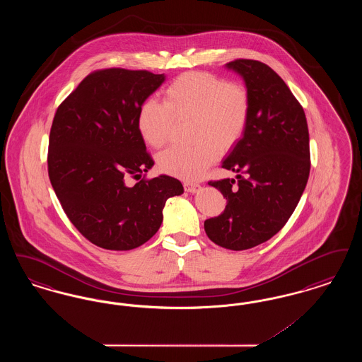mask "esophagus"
I'll return each mask as SVG.
<instances>
[{
  "label": "esophagus",
  "mask_w": 362,
  "mask_h": 362,
  "mask_svg": "<svg viewBox=\"0 0 362 362\" xmlns=\"http://www.w3.org/2000/svg\"><path fill=\"white\" fill-rule=\"evenodd\" d=\"M185 189L189 192V194H195V192H198L199 189H201V186L199 185H197V183H189V182H186L185 185Z\"/></svg>",
  "instance_id": "34e87169"
}]
</instances>
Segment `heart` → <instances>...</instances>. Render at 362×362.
<instances>
[{
    "label": "heart",
    "mask_w": 362,
    "mask_h": 362,
    "mask_svg": "<svg viewBox=\"0 0 362 362\" xmlns=\"http://www.w3.org/2000/svg\"><path fill=\"white\" fill-rule=\"evenodd\" d=\"M251 112L248 89L238 83L204 73L189 71L164 90V102L146 99L138 110L137 127L152 148L163 146L173 133L175 117L194 118V146H173L158 156L163 173L186 180L199 179L243 137Z\"/></svg>",
    "instance_id": "heart-1"
}]
</instances>
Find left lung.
I'll return each instance as SVG.
<instances>
[{"instance_id": "8db88e82", "label": "left lung", "mask_w": 362, "mask_h": 362, "mask_svg": "<svg viewBox=\"0 0 362 362\" xmlns=\"http://www.w3.org/2000/svg\"><path fill=\"white\" fill-rule=\"evenodd\" d=\"M243 78L251 112L223 168L235 179L209 182L226 199L224 213L205 221L207 238L243 251L272 239L286 224L310 176V133L303 107L274 70L252 59L225 65Z\"/></svg>"}]
</instances>
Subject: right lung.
Returning a JSON list of instances; mask_svg holds the SVG:
<instances>
[{
    "label": "right lung",
    "mask_w": 362,
    "mask_h": 362,
    "mask_svg": "<svg viewBox=\"0 0 362 362\" xmlns=\"http://www.w3.org/2000/svg\"><path fill=\"white\" fill-rule=\"evenodd\" d=\"M165 74L146 70L90 73L55 112L49 177L71 224L104 250L127 251L149 240L168 198L183 194L168 175L127 185L153 167L137 127L138 110Z\"/></svg>",
    "instance_id": "add662e5"
}]
</instances>
